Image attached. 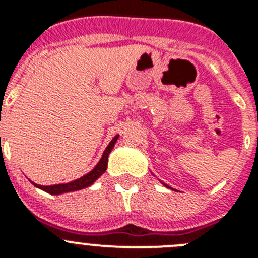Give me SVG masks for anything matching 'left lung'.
<instances>
[{"instance_id": "1", "label": "left lung", "mask_w": 258, "mask_h": 258, "mask_svg": "<svg viewBox=\"0 0 258 258\" xmlns=\"http://www.w3.org/2000/svg\"><path fill=\"white\" fill-rule=\"evenodd\" d=\"M160 182H161V181H160ZM161 183H163V184H164V186H165V187L170 188V190H174V188H172V187H170V186H168V184H166V183H164V182H161Z\"/></svg>"}]
</instances>
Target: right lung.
I'll use <instances>...</instances> for the list:
<instances>
[{
    "label": "right lung",
    "mask_w": 258,
    "mask_h": 258,
    "mask_svg": "<svg viewBox=\"0 0 258 258\" xmlns=\"http://www.w3.org/2000/svg\"><path fill=\"white\" fill-rule=\"evenodd\" d=\"M118 140V134L112 138V141L108 143V146L106 147V150L103 151V155L99 159V161L97 163V165L93 168L90 172H88L86 174H84L83 177L80 178L74 179V181L67 182V183H58V184H51V186H42V184H37L35 182H32L31 179L29 181L33 183V186H36L40 190L45 191V192L50 194V195H61V194H67L72 192V191H79L83 190V188L89 187L92 186L95 181H97L102 174L107 170V165H108V156L112 151L113 146H115L116 141Z\"/></svg>",
    "instance_id": "obj_1"
}]
</instances>
